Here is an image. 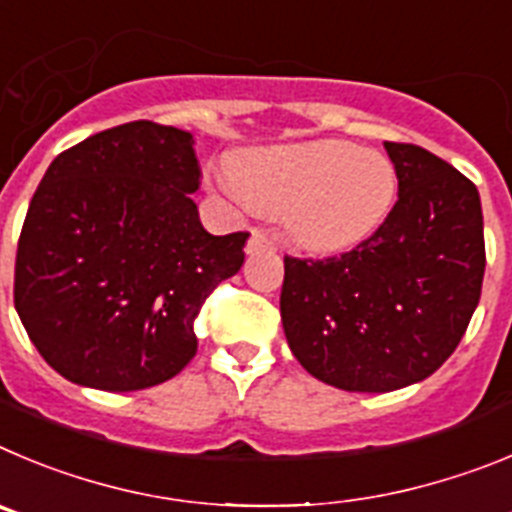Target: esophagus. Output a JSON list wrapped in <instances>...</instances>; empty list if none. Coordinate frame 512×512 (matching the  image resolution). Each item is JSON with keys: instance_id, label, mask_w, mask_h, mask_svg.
<instances>
[{"instance_id": "1", "label": "esophagus", "mask_w": 512, "mask_h": 512, "mask_svg": "<svg viewBox=\"0 0 512 512\" xmlns=\"http://www.w3.org/2000/svg\"><path fill=\"white\" fill-rule=\"evenodd\" d=\"M275 242L270 234L260 232V229H255L250 237V242H247V255H257V252H265V250H273Z\"/></svg>"}]
</instances>
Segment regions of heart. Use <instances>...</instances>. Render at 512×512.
Returning a JSON list of instances; mask_svg holds the SVG:
<instances>
[{"instance_id": "1", "label": "heart", "mask_w": 512, "mask_h": 512, "mask_svg": "<svg viewBox=\"0 0 512 512\" xmlns=\"http://www.w3.org/2000/svg\"><path fill=\"white\" fill-rule=\"evenodd\" d=\"M229 188L255 209L285 214L301 250L342 255L385 224L398 176L380 150L326 137L245 153L234 160Z\"/></svg>"}]
</instances>
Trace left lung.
<instances>
[{
  "label": "left lung",
  "instance_id": "8db88e82",
  "mask_svg": "<svg viewBox=\"0 0 512 512\" xmlns=\"http://www.w3.org/2000/svg\"><path fill=\"white\" fill-rule=\"evenodd\" d=\"M385 150L398 176L385 224L339 257H285L280 293L293 357L352 393H390L434 375L462 342L485 275L474 183L418 145Z\"/></svg>",
  "mask_w": 512,
  "mask_h": 512
}]
</instances>
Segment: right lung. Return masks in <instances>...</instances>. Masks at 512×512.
Returning a JSON list of instances; mask_svg holds the SVG:
<instances>
[{"instance_id": "right-lung-1", "label": "right lung", "mask_w": 512, "mask_h": 512, "mask_svg": "<svg viewBox=\"0 0 512 512\" xmlns=\"http://www.w3.org/2000/svg\"><path fill=\"white\" fill-rule=\"evenodd\" d=\"M199 186L191 132L145 119L50 163L17 245L15 308L58 375L130 393L191 362L193 319L250 237L206 232Z\"/></svg>"}]
</instances>
